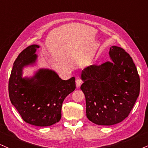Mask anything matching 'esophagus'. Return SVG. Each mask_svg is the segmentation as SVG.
Returning <instances> with one entry per match:
<instances>
[{
    "label": "esophagus",
    "instance_id": "1",
    "mask_svg": "<svg viewBox=\"0 0 148 148\" xmlns=\"http://www.w3.org/2000/svg\"><path fill=\"white\" fill-rule=\"evenodd\" d=\"M82 80L80 79H76V87H77V88H79L80 85L82 84Z\"/></svg>",
    "mask_w": 148,
    "mask_h": 148
}]
</instances>
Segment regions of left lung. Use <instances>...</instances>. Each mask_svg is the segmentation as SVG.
<instances>
[{"instance_id":"1","label":"left lung","mask_w":148,"mask_h":148,"mask_svg":"<svg viewBox=\"0 0 148 148\" xmlns=\"http://www.w3.org/2000/svg\"><path fill=\"white\" fill-rule=\"evenodd\" d=\"M109 55L112 62L91 65L81 75L87 118L101 125H114L125 119L140 91L139 75L130 55L116 46L110 47Z\"/></svg>"}]
</instances>
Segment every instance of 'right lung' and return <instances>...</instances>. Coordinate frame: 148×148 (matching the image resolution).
Masks as SVG:
<instances>
[{
    "instance_id": "add662e5",
    "label": "right lung",
    "mask_w": 148,
    "mask_h": 148,
    "mask_svg": "<svg viewBox=\"0 0 148 148\" xmlns=\"http://www.w3.org/2000/svg\"><path fill=\"white\" fill-rule=\"evenodd\" d=\"M37 45L18 55L9 79V96L23 119L36 126H49L62 116L65 97L75 89V78L63 80L53 71L40 69L32 78H23V69L36 62Z\"/></svg>"
}]
</instances>
